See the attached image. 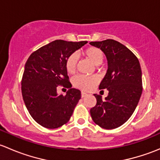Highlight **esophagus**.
<instances>
[{
  "mask_svg": "<svg viewBox=\"0 0 160 160\" xmlns=\"http://www.w3.org/2000/svg\"><path fill=\"white\" fill-rule=\"evenodd\" d=\"M88 95V93H86V92H83V91L81 92V97H82V98H85V97H87Z\"/></svg>",
  "mask_w": 160,
  "mask_h": 160,
  "instance_id": "34e87169",
  "label": "esophagus"
}]
</instances>
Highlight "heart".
I'll use <instances>...</instances> for the list:
<instances>
[{
	"instance_id": "obj_1",
	"label": "heart",
	"mask_w": 160,
	"mask_h": 160,
	"mask_svg": "<svg viewBox=\"0 0 160 160\" xmlns=\"http://www.w3.org/2000/svg\"><path fill=\"white\" fill-rule=\"evenodd\" d=\"M82 55L89 59L95 66L102 63L104 59V54L101 49L97 47H89L82 52ZM77 56L76 54H71L66 60V69L69 73L75 72L77 65ZM98 78L94 76H77L74 78L73 84L77 88L83 90H90L94 88L98 83Z\"/></svg>"
}]
</instances>
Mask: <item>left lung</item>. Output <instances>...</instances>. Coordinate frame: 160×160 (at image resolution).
I'll use <instances>...</instances> for the list:
<instances>
[{
	"label": "left lung",
	"mask_w": 160,
	"mask_h": 160,
	"mask_svg": "<svg viewBox=\"0 0 160 160\" xmlns=\"http://www.w3.org/2000/svg\"><path fill=\"white\" fill-rule=\"evenodd\" d=\"M100 48L108 59V71L99 89H107L105 100L93 94L97 104L90 109L95 124L105 129L120 127L129 119L136 108L142 92L139 61L133 52L122 43L113 39L91 42Z\"/></svg>",
	"instance_id": "left-lung-1"
}]
</instances>
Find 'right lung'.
<instances>
[{
	"label": "right lung",
	"mask_w": 160,
	"mask_h": 160,
	"mask_svg": "<svg viewBox=\"0 0 160 160\" xmlns=\"http://www.w3.org/2000/svg\"><path fill=\"white\" fill-rule=\"evenodd\" d=\"M87 43L55 40L28 57L22 80V97L32 118L42 126L56 128L70 119L81 93L71 88L66 60ZM59 85L69 88L65 96L58 95Z\"/></svg>",
	"instance_id": "right-lung-1"
}]
</instances>
